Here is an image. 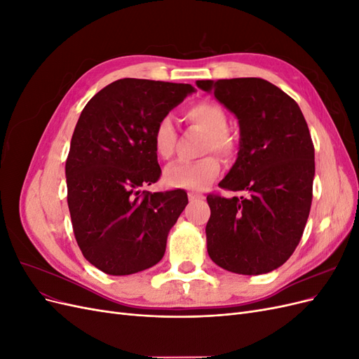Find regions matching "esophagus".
<instances>
[{
    "label": "esophagus",
    "instance_id": "1",
    "mask_svg": "<svg viewBox=\"0 0 359 359\" xmlns=\"http://www.w3.org/2000/svg\"><path fill=\"white\" fill-rule=\"evenodd\" d=\"M205 196L202 193H198V191H189V199L190 201H201V199H203Z\"/></svg>",
    "mask_w": 359,
    "mask_h": 359
}]
</instances>
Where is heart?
<instances>
[{"label": "heart", "instance_id": "b5f03b06", "mask_svg": "<svg viewBox=\"0 0 359 359\" xmlns=\"http://www.w3.org/2000/svg\"><path fill=\"white\" fill-rule=\"evenodd\" d=\"M184 116L206 135L203 154L215 153L229 161L236 154V140L227 132L229 119L222 106L212 102L190 104ZM177 132L169 116L160 118L153 132V147L156 154L169 160L173 156ZM219 157L206 156L194 161H175L165 169V182L173 189H203L219 177L222 165Z\"/></svg>", "mask_w": 359, "mask_h": 359}]
</instances>
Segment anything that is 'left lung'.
<instances>
[{
	"instance_id": "obj_1",
	"label": "left lung",
	"mask_w": 359,
	"mask_h": 359,
	"mask_svg": "<svg viewBox=\"0 0 359 359\" xmlns=\"http://www.w3.org/2000/svg\"><path fill=\"white\" fill-rule=\"evenodd\" d=\"M240 121V151L219 184L244 191L208 194L206 245L214 262L244 276L266 274L295 252L313 199L314 147L298 103L259 78L198 81Z\"/></svg>"
}]
</instances>
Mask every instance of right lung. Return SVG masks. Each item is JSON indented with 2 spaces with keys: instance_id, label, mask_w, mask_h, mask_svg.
I'll return each instance as SVG.
<instances>
[{
  "instance_id": "1",
  "label": "right lung",
  "mask_w": 359,
  "mask_h": 359,
  "mask_svg": "<svg viewBox=\"0 0 359 359\" xmlns=\"http://www.w3.org/2000/svg\"><path fill=\"white\" fill-rule=\"evenodd\" d=\"M194 88L189 83L119 79L86 103L66 161L67 203L83 257L111 276L160 262L187 193L142 191L157 182L153 132Z\"/></svg>"
}]
</instances>
